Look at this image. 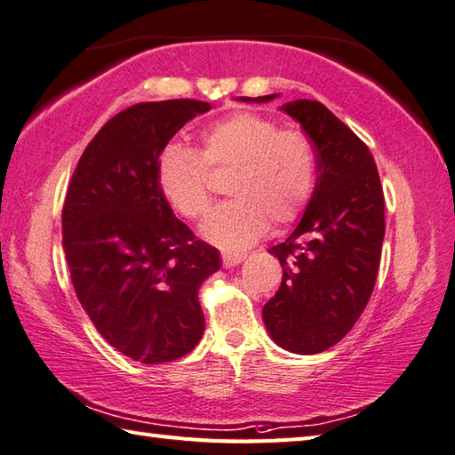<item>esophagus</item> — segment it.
I'll return each instance as SVG.
<instances>
[{
	"label": "esophagus",
	"mask_w": 455,
	"mask_h": 455,
	"mask_svg": "<svg viewBox=\"0 0 455 455\" xmlns=\"http://www.w3.org/2000/svg\"><path fill=\"white\" fill-rule=\"evenodd\" d=\"M245 258H248V256H245V253H232V251H223V253H221L223 267H234V266H240Z\"/></svg>",
	"instance_id": "obj_1"
}]
</instances>
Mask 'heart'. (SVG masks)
Here are the masks:
<instances>
[{
  "instance_id": "1",
  "label": "heart",
  "mask_w": 455,
  "mask_h": 455,
  "mask_svg": "<svg viewBox=\"0 0 455 455\" xmlns=\"http://www.w3.org/2000/svg\"><path fill=\"white\" fill-rule=\"evenodd\" d=\"M207 170L229 172L226 194L199 228L204 240L237 251L274 228L296 221L314 191L315 156L304 133L274 119L240 111L202 133V151L172 141L159 151L157 188L183 218L197 220L212 202Z\"/></svg>"
}]
</instances>
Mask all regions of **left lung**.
I'll return each mask as SVG.
<instances>
[{"mask_svg":"<svg viewBox=\"0 0 455 455\" xmlns=\"http://www.w3.org/2000/svg\"><path fill=\"white\" fill-rule=\"evenodd\" d=\"M280 109L312 140L317 180L296 229L269 250L283 275L261 315L277 346L312 355L336 346L368 306L386 234L384 191L368 146L323 103L296 100Z\"/></svg>","mask_w":455,"mask_h":455,"instance_id":"left-lung-1","label":"left lung"}]
</instances>
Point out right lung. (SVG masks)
<instances>
[{
	"mask_svg": "<svg viewBox=\"0 0 455 455\" xmlns=\"http://www.w3.org/2000/svg\"><path fill=\"white\" fill-rule=\"evenodd\" d=\"M199 100L119 111L79 157L61 212L63 251L77 299L101 338L141 363L189 354L204 336L197 291L221 267L157 188L156 164Z\"/></svg>",
	"mask_w": 455,
	"mask_h": 455,
	"instance_id": "1",
	"label": "right lung"
}]
</instances>
